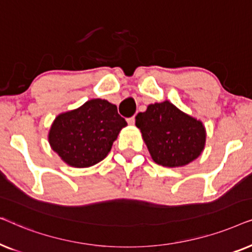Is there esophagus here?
<instances>
[{
	"mask_svg": "<svg viewBox=\"0 0 252 252\" xmlns=\"http://www.w3.org/2000/svg\"><path fill=\"white\" fill-rule=\"evenodd\" d=\"M127 123H128L129 125H134V124H135V118H134V117H130V118L127 119Z\"/></svg>",
	"mask_w": 252,
	"mask_h": 252,
	"instance_id": "34e87169",
	"label": "esophagus"
}]
</instances>
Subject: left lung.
I'll use <instances>...</instances> for the list:
<instances>
[{"mask_svg":"<svg viewBox=\"0 0 252 252\" xmlns=\"http://www.w3.org/2000/svg\"><path fill=\"white\" fill-rule=\"evenodd\" d=\"M135 125L153 160L161 166H185L204 150L206 130L203 123L170 101L148 105L146 111L137 113Z\"/></svg>","mask_w":252,"mask_h":252,"instance_id":"1","label":"left lung"}]
</instances>
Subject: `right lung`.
<instances>
[{"mask_svg": "<svg viewBox=\"0 0 252 252\" xmlns=\"http://www.w3.org/2000/svg\"><path fill=\"white\" fill-rule=\"evenodd\" d=\"M126 126L115 104L93 98L77 109L60 113L51 124L48 141L68 166L91 167L108 156Z\"/></svg>", "mask_w": 252, "mask_h": 252, "instance_id": "obj_1", "label": "right lung"}]
</instances>
